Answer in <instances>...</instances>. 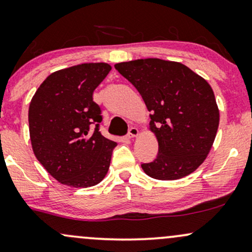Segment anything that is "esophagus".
<instances>
[{
    "label": "esophagus",
    "mask_w": 252,
    "mask_h": 252,
    "mask_svg": "<svg viewBox=\"0 0 252 252\" xmlns=\"http://www.w3.org/2000/svg\"><path fill=\"white\" fill-rule=\"evenodd\" d=\"M138 134H139L138 128H135V127H131V128H129V131H128V134H127V138L132 139L134 137H138Z\"/></svg>",
    "instance_id": "1"
}]
</instances>
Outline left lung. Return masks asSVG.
<instances>
[{"label":"left lung","instance_id":"obj_1","mask_svg":"<svg viewBox=\"0 0 252 252\" xmlns=\"http://www.w3.org/2000/svg\"><path fill=\"white\" fill-rule=\"evenodd\" d=\"M115 69L137 88L149 112L158 156L143 164L151 178H184L203 164L214 145L220 109L205 79L185 64L160 59L120 62Z\"/></svg>","mask_w":252,"mask_h":252}]
</instances>
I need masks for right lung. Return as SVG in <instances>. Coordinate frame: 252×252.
<instances>
[{
	"label": "right lung",
	"mask_w": 252,
	"mask_h": 252,
	"mask_svg": "<svg viewBox=\"0 0 252 252\" xmlns=\"http://www.w3.org/2000/svg\"><path fill=\"white\" fill-rule=\"evenodd\" d=\"M112 67L81 63L52 73L28 111L32 149L53 178L72 188L99 184L108 172L117 143L99 132L101 109L93 92Z\"/></svg>",
	"instance_id": "right-lung-1"
}]
</instances>
